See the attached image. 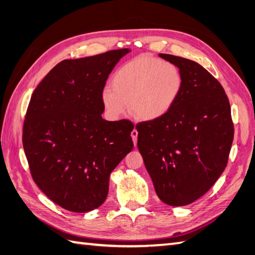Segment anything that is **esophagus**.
<instances>
[{"mask_svg":"<svg viewBox=\"0 0 255 255\" xmlns=\"http://www.w3.org/2000/svg\"><path fill=\"white\" fill-rule=\"evenodd\" d=\"M131 138H132L133 144L136 145V144H137V138H138V131H137V129H136V128H134L133 130L131 131Z\"/></svg>","mask_w":255,"mask_h":255,"instance_id":"1","label":"esophagus"}]
</instances>
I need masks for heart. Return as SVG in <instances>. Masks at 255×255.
<instances>
[{
    "instance_id": "heart-1",
    "label": "heart",
    "mask_w": 255,
    "mask_h": 255,
    "mask_svg": "<svg viewBox=\"0 0 255 255\" xmlns=\"http://www.w3.org/2000/svg\"><path fill=\"white\" fill-rule=\"evenodd\" d=\"M111 86L102 92V104L111 119L124 116L129 106L137 119L155 121L175 104L183 77L174 63L142 55L119 67L111 79Z\"/></svg>"
}]
</instances>
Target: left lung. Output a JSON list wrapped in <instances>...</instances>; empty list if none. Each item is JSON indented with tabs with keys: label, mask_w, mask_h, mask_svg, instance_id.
<instances>
[{
	"label": "left lung",
	"mask_w": 255,
	"mask_h": 255,
	"mask_svg": "<svg viewBox=\"0 0 255 255\" xmlns=\"http://www.w3.org/2000/svg\"><path fill=\"white\" fill-rule=\"evenodd\" d=\"M159 56L180 69L183 86L169 113L136 125L137 145L159 198L185 206L207 193L226 169L235 133L231 108L223 85L199 63Z\"/></svg>",
	"instance_id": "left-lung-1"
}]
</instances>
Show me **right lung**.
I'll list each match as a JSON object with an SVG mask.
<instances>
[{"label": "right lung", "instance_id": "1", "mask_svg": "<svg viewBox=\"0 0 255 255\" xmlns=\"http://www.w3.org/2000/svg\"><path fill=\"white\" fill-rule=\"evenodd\" d=\"M128 49L63 60L38 84L23 125L32 180L53 203L73 213L105 202L110 175L133 148V124L107 122L102 92Z\"/></svg>", "mask_w": 255, "mask_h": 255}]
</instances>
